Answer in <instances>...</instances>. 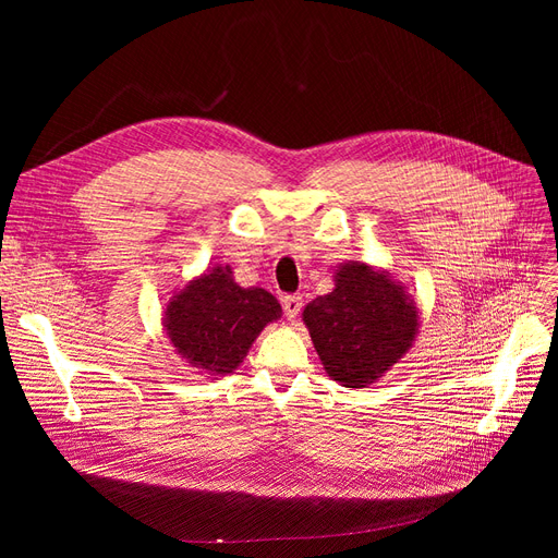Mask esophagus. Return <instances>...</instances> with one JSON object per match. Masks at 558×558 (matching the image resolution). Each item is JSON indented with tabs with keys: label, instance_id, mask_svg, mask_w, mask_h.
Wrapping results in <instances>:
<instances>
[{
	"label": "esophagus",
	"instance_id": "esophagus-1",
	"mask_svg": "<svg viewBox=\"0 0 558 558\" xmlns=\"http://www.w3.org/2000/svg\"><path fill=\"white\" fill-rule=\"evenodd\" d=\"M281 305H283L286 318L295 320L298 314H300V310H302V295H286V298L281 300Z\"/></svg>",
	"mask_w": 558,
	"mask_h": 558
}]
</instances>
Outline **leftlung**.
Segmentation results:
<instances>
[{"label": "left lung", "instance_id": "obj_1", "mask_svg": "<svg viewBox=\"0 0 558 558\" xmlns=\"http://www.w3.org/2000/svg\"><path fill=\"white\" fill-rule=\"evenodd\" d=\"M320 365L347 388L377 384L414 344L418 307L386 269L340 263L335 289L302 312Z\"/></svg>", "mask_w": 558, "mask_h": 558}]
</instances>
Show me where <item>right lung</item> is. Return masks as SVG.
<instances>
[{
	"instance_id": "right-lung-1",
	"label": "right lung",
	"mask_w": 558,
	"mask_h": 558,
	"mask_svg": "<svg viewBox=\"0 0 558 558\" xmlns=\"http://www.w3.org/2000/svg\"><path fill=\"white\" fill-rule=\"evenodd\" d=\"M281 305L265 289H242L230 265L207 267L174 291L162 312V330L174 353L199 375L223 377L244 363Z\"/></svg>"
}]
</instances>
